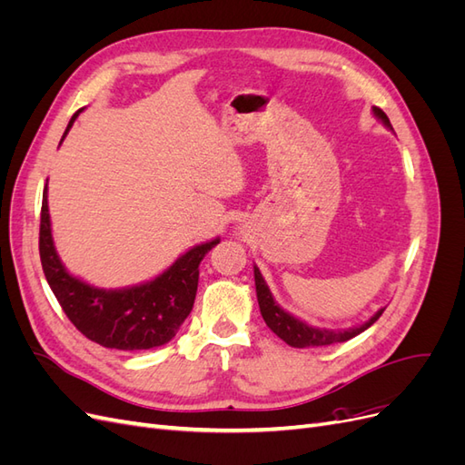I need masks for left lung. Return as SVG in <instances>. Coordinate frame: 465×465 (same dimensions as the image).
I'll return each instance as SVG.
<instances>
[{"label": "left lung", "instance_id": "8db88e82", "mask_svg": "<svg viewBox=\"0 0 465 465\" xmlns=\"http://www.w3.org/2000/svg\"><path fill=\"white\" fill-rule=\"evenodd\" d=\"M372 114L382 122L386 128L393 130L390 118L384 114V110H380L378 106H372ZM254 281H256V294H258V304H260V312L262 318L265 320L267 328H270L277 337H281L287 345L291 347H322V345H331V343H341L351 340V337H355L359 333H362L367 328H371L372 323L382 316L384 308H380V311L371 316V320H367L361 326L355 328H347V330H326V328H314V326H308L306 322L294 318L292 314H289L287 311H283L275 301H273V294L267 287V283L263 281L262 273L258 267L254 265Z\"/></svg>", "mask_w": 465, "mask_h": 465}]
</instances>
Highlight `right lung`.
Returning <instances> with one entry per match:
<instances>
[{"mask_svg":"<svg viewBox=\"0 0 465 465\" xmlns=\"http://www.w3.org/2000/svg\"><path fill=\"white\" fill-rule=\"evenodd\" d=\"M79 112L69 120L62 142ZM219 241L221 238H213L190 248L168 270L145 283L98 289L65 270L52 238L48 182L42 193L38 250L48 285L74 326L91 341L108 349L142 351L171 341L192 312L198 292L200 263Z\"/></svg>","mask_w":465,"mask_h":465,"instance_id":"1","label":"right lung"}]
</instances>
